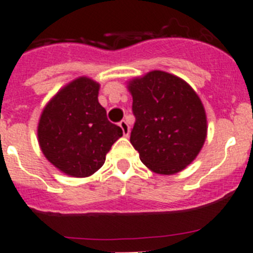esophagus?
I'll use <instances>...</instances> for the list:
<instances>
[{
	"mask_svg": "<svg viewBox=\"0 0 253 253\" xmlns=\"http://www.w3.org/2000/svg\"><path fill=\"white\" fill-rule=\"evenodd\" d=\"M119 126H120V128H122L123 134H124V137H128L129 133H130V128H129L128 123L125 122V120H122V122L119 123Z\"/></svg>",
	"mask_w": 253,
	"mask_h": 253,
	"instance_id": "1",
	"label": "esophagus"
}]
</instances>
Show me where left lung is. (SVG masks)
Returning a JSON list of instances; mask_svg holds the SVG:
<instances>
[{"label": "left lung", "instance_id": "1", "mask_svg": "<svg viewBox=\"0 0 253 253\" xmlns=\"http://www.w3.org/2000/svg\"><path fill=\"white\" fill-rule=\"evenodd\" d=\"M135 123L130 143L151 171L173 175L193 162L207 138L202 100L177 76L152 71L128 82Z\"/></svg>", "mask_w": 253, "mask_h": 253}]
</instances>
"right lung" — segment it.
<instances>
[{
  "label": "right lung",
  "mask_w": 253,
  "mask_h": 253,
  "mask_svg": "<svg viewBox=\"0 0 253 253\" xmlns=\"http://www.w3.org/2000/svg\"><path fill=\"white\" fill-rule=\"evenodd\" d=\"M100 84L78 77L45 105L38 140L46 160L72 177H87L102 167L106 153L123 135L100 105Z\"/></svg>",
  "instance_id": "right-lung-1"
}]
</instances>
